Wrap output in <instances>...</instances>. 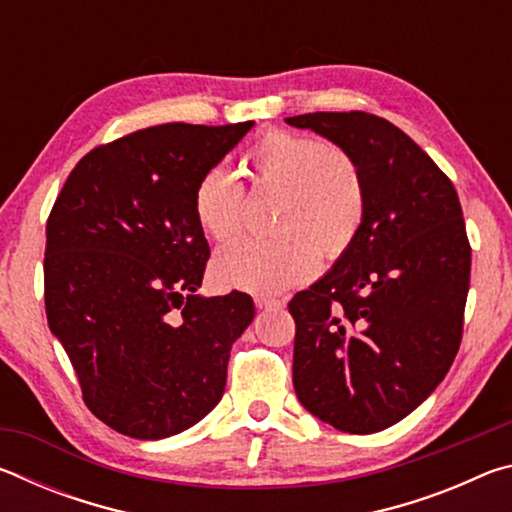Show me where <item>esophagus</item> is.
<instances>
[{
	"mask_svg": "<svg viewBox=\"0 0 512 512\" xmlns=\"http://www.w3.org/2000/svg\"><path fill=\"white\" fill-rule=\"evenodd\" d=\"M255 305L257 309H280L284 307V302L277 298H255Z\"/></svg>",
	"mask_w": 512,
	"mask_h": 512,
	"instance_id": "obj_1",
	"label": "esophagus"
}]
</instances>
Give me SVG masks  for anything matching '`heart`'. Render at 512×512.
<instances>
[{
	"label": "heart",
	"mask_w": 512,
	"mask_h": 512,
	"mask_svg": "<svg viewBox=\"0 0 512 512\" xmlns=\"http://www.w3.org/2000/svg\"><path fill=\"white\" fill-rule=\"evenodd\" d=\"M255 187L282 192L273 239L241 237L212 262L216 284L255 296H277L309 280L318 257L339 259L366 221L368 196L361 169L348 153L325 140L268 131L248 153ZM244 187L228 169L212 167L198 178L194 216L207 237L225 241L244 221Z\"/></svg>",
	"instance_id": "heart-1"
}]
</instances>
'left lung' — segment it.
I'll return each mask as SVG.
<instances>
[{
  "label": "left lung",
  "instance_id": "left-lung-1",
  "mask_svg": "<svg viewBox=\"0 0 512 512\" xmlns=\"http://www.w3.org/2000/svg\"><path fill=\"white\" fill-rule=\"evenodd\" d=\"M284 121L348 153L368 196L348 253L289 302L293 388L334 429L375 433L418 409L461 348L472 266L461 203L391 121L361 110Z\"/></svg>",
  "mask_w": 512,
  "mask_h": 512
}]
</instances>
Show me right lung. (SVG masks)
I'll use <instances>...</instances> for the list:
<instances>
[{
	"label": "right lung",
	"instance_id": "add662e5",
	"mask_svg": "<svg viewBox=\"0 0 512 512\" xmlns=\"http://www.w3.org/2000/svg\"><path fill=\"white\" fill-rule=\"evenodd\" d=\"M253 121L162 124L92 149L47 219L45 309L83 402L124 436L160 440L203 420L230 350L253 323L248 293L203 298L210 246L194 189Z\"/></svg>",
	"mask_w": 512,
	"mask_h": 512
}]
</instances>
